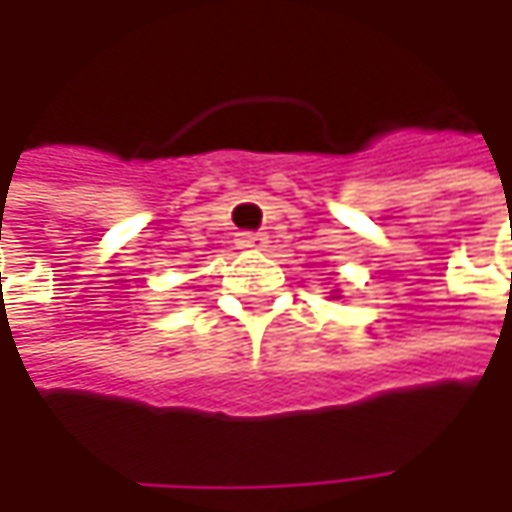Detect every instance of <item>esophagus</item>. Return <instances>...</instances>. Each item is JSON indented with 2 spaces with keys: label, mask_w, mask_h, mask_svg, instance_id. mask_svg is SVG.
I'll list each match as a JSON object with an SVG mask.
<instances>
[{
  "label": "esophagus",
  "mask_w": 512,
  "mask_h": 512,
  "mask_svg": "<svg viewBox=\"0 0 512 512\" xmlns=\"http://www.w3.org/2000/svg\"><path fill=\"white\" fill-rule=\"evenodd\" d=\"M236 247L239 250H265L267 236H262V233H239L236 236Z\"/></svg>",
  "instance_id": "obj_1"
}]
</instances>
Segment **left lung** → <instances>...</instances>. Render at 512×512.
I'll return each mask as SVG.
<instances>
[{
    "mask_svg": "<svg viewBox=\"0 0 512 512\" xmlns=\"http://www.w3.org/2000/svg\"><path fill=\"white\" fill-rule=\"evenodd\" d=\"M333 299H342V296H333Z\"/></svg>",
    "mask_w": 512,
    "mask_h": 512,
    "instance_id": "1",
    "label": "left lung"
}]
</instances>
